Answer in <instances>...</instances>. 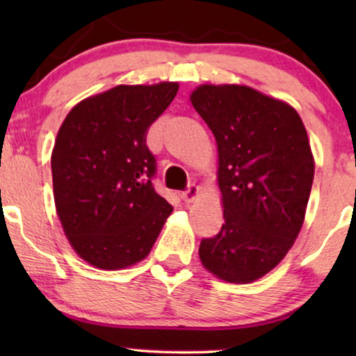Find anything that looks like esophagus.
Segmentation results:
<instances>
[{
	"mask_svg": "<svg viewBox=\"0 0 356 356\" xmlns=\"http://www.w3.org/2000/svg\"><path fill=\"white\" fill-rule=\"evenodd\" d=\"M197 197H199V188L196 186V184H189L186 191H184V193L181 194V199H183V201L186 202V204L194 202Z\"/></svg>",
	"mask_w": 356,
	"mask_h": 356,
	"instance_id": "34e87169",
	"label": "esophagus"
}]
</instances>
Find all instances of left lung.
Returning a JSON list of instances; mask_svg holds the SVG:
<instances>
[{"label":"left lung","instance_id":"obj_1","mask_svg":"<svg viewBox=\"0 0 356 356\" xmlns=\"http://www.w3.org/2000/svg\"><path fill=\"white\" fill-rule=\"evenodd\" d=\"M217 143L225 223L201 241L206 270L251 284L286 256L303 227L314 157L293 106L248 86L201 84L189 95Z\"/></svg>","mask_w":356,"mask_h":356}]
</instances>
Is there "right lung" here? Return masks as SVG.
<instances>
[{
  "mask_svg": "<svg viewBox=\"0 0 356 356\" xmlns=\"http://www.w3.org/2000/svg\"><path fill=\"white\" fill-rule=\"evenodd\" d=\"M178 87H111L72 106L60 126L51 152L56 213L76 254L97 269L145 259L173 211L150 181L145 133Z\"/></svg>",
  "mask_w": 356,
  "mask_h": 356,
  "instance_id": "right-lung-1",
  "label": "right lung"
}]
</instances>
